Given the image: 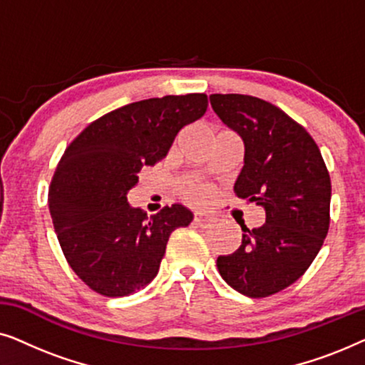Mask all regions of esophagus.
Segmentation results:
<instances>
[{
	"label": "esophagus",
	"mask_w": 365,
	"mask_h": 365,
	"mask_svg": "<svg viewBox=\"0 0 365 365\" xmlns=\"http://www.w3.org/2000/svg\"><path fill=\"white\" fill-rule=\"evenodd\" d=\"M211 222H212V217L209 216V214L201 212V211L194 212V224H197V226L207 227Z\"/></svg>",
	"instance_id": "obj_1"
}]
</instances>
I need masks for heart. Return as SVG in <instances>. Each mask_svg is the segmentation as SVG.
<instances>
[{"mask_svg": "<svg viewBox=\"0 0 365 365\" xmlns=\"http://www.w3.org/2000/svg\"><path fill=\"white\" fill-rule=\"evenodd\" d=\"M184 197L191 202H206L209 197L212 196V189L206 186V184H199V182H192L184 186L182 189Z\"/></svg>", "mask_w": 365, "mask_h": 365, "instance_id": "heart-1", "label": "heart"}]
</instances>
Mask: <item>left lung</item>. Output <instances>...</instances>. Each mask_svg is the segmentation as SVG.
I'll return each mask as SVG.
<instances>
[{
	"instance_id": "8db88e82",
	"label": "left lung",
	"mask_w": 365,
	"mask_h": 365,
	"mask_svg": "<svg viewBox=\"0 0 365 365\" xmlns=\"http://www.w3.org/2000/svg\"><path fill=\"white\" fill-rule=\"evenodd\" d=\"M219 119L244 143L234 192L266 211L242 227L237 251L217 257L221 277L247 297H267L297 281L327 236L331 178L317 144L282 109L247 94H211Z\"/></svg>"
}]
</instances>
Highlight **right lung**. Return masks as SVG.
<instances>
[{"label": "right lung", "mask_w": 365, "mask_h": 365, "mask_svg": "<svg viewBox=\"0 0 365 365\" xmlns=\"http://www.w3.org/2000/svg\"><path fill=\"white\" fill-rule=\"evenodd\" d=\"M206 109L202 93L126 104L84 128L59 159L49 212L68 264L94 292L123 297L146 287L171 232L192 221L182 204L148 217L129 206L128 192L143 168L161 161L178 133Z\"/></svg>", "instance_id": "right-lung-1"}]
</instances>
